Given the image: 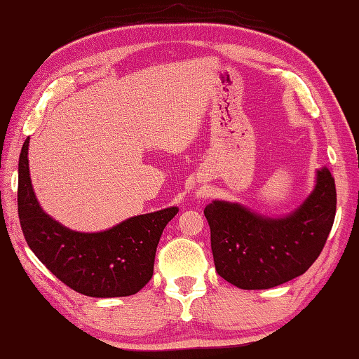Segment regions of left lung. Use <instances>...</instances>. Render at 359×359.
<instances>
[{"instance_id":"obj_1","label":"left lung","mask_w":359,"mask_h":359,"mask_svg":"<svg viewBox=\"0 0 359 359\" xmlns=\"http://www.w3.org/2000/svg\"><path fill=\"white\" fill-rule=\"evenodd\" d=\"M336 214L334 178L327 167L302 205L269 217L241 205L214 200L205 208L217 273L236 287L280 286L306 272L319 258Z\"/></svg>"}]
</instances>
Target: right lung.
I'll return each mask as SVG.
<instances>
[{
  "instance_id": "obj_1",
  "label": "right lung",
  "mask_w": 359,
  "mask_h": 359,
  "mask_svg": "<svg viewBox=\"0 0 359 359\" xmlns=\"http://www.w3.org/2000/svg\"><path fill=\"white\" fill-rule=\"evenodd\" d=\"M28 147L29 137L18 159V217L34 255L83 295L112 299L139 292L151 280L161 234L178 208L134 215L104 231H74L40 206L29 177Z\"/></svg>"
}]
</instances>
